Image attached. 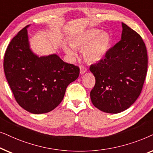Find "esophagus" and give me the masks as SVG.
<instances>
[{
    "mask_svg": "<svg viewBox=\"0 0 153 153\" xmlns=\"http://www.w3.org/2000/svg\"><path fill=\"white\" fill-rule=\"evenodd\" d=\"M86 71H87L86 68H84L83 66H80V74H85V73L86 72Z\"/></svg>",
    "mask_w": 153,
    "mask_h": 153,
    "instance_id": "1",
    "label": "esophagus"
}]
</instances>
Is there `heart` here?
<instances>
[{
  "label": "heart",
  "mask_w": 153,
  "mask_h": 153,
  "mask_svg": "<svg viewBox=\"0 0 153 153\" xmlns=\"http://www.w3.org/2000/svg\"><path fill=\"white\" fill-rule=\"evenodd\" d=\"M68 41L71 46L64 45L63 50L71 57L76 56L74 49L82 50L83 57L89 64L97 63L104 59L110 49L111 39L108 33L91 28L71 35Z\"/></svg>",
  "instance_id": "obj_1"
}]
</instances>
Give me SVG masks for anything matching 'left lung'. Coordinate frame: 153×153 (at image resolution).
I'll return each instance as SVG.
<instances>
[{"label":"left lung","mask_w":153,"mask_h":153,"mask_svg":"<svg viewBox=\"0 0 153 153\" xmlns=\"http://www.w3.org/2000/svg\"><path fill=\"white\" fill-rule=\"evenodd\" d=\"M121 39L104 60L90 67L95 78L91 91L93 105L102 111L118 114L141 94L148 68L147 50L141 37L122 23Z\"/></svg>","instance_id":"8db88e82"}]
</instances>
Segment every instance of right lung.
<instances>
[{
	"label": "right lung",
	"instance_id": "obj_1",
	"mask_svg": "<svg viewBox=\"0 0 153 153\" xmlns=\"http://www.w3.org/2000/svg\"><path fill=\"white\" fill-rule=\"evenodd\" d=\"M24 27L6 49L5 77L21 107L34 114L48 113L63 100L68 85L79 76V68L65 62L57 54L39 56L30 49Z\"/></svg>",
	"mask_w": 153,
	"mask_h": 153
}]
</instances>
